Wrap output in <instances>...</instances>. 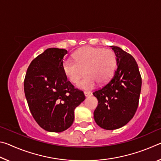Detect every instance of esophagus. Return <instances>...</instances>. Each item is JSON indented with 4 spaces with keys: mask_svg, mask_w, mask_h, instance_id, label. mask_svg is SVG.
Returning <instances> with one entry per match:
<instances>
[{
    "mask_svg": "<svg viewBox=\"0 0 161 161\" xmlns=\"http://www.w3.org/2000/svg\"><path fill=\"white\" fill-rule=\"evenodd\" d=\"M84 96H85L86 97H90L92 95V93L91 92H87V91H85L84 92Z\"/></svg>",
    "mask_w": 161,
    "mask_h": 161,
    "instance_id": "obj_1",
    "label": "esophagus"
}]
</instances>
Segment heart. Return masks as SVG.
Returning <instances> with one entry per match:
<instances>
[{
  "label": "heart",
  "instance_id": "1",
  "mask_svg": "<svg viewBox=\"0 0 161 161\" xmlns=\"http://www.w3.org/2000/svg\"><path fill=\"white\" fill-rule=\"evenodd\" d=\"M73 58L75 62L67 59L62 62V69L72 84L77 83L85 72L86 75L77 84L80 89H92L97 82L107 84L115 72L117 58L111 49L86 46L76 51Z\"/></svg>",
  "mask_w": 161,
  "mask_h": 161
}]
</instances>
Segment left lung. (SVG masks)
I'll return each instance as SVG.
<instances>
[{
	"label": "left lung",
	"mask_w": 161,
	"mask_h": 161,
	"mask_svg": "<svg viewBox=\"0 0 161 161\" xmlns=\"http://www.w3.org/2000/svg\"><path fill=\"white\" fill-rule=\"evenodd\" d=\"M116 53L117 69L107 84L96 92L98 106L94 118L99 126L114 130L129 122L137 110L141 89V77L135 59L117 46H110Z\"/></svg>",
	"instance_id": "1"
}]
</instances>
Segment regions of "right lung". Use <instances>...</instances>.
<instances>
[{
    "label": "right lung",
    "instance_id": "add662e5",
    "mask_svg": "<svg viewBox=\"0 0 161 161\" xmlns=\"http://www.w3.org/2000/svg\"><path fill=\"white\" fill-rule=\"evenodd\" d=\"M64 49L48 48L32 61L24 81L30 111L39 126L47 131L62 132L75 119V109L85 99L62 69Z\"/></svg>",
    "mask_w": 161,
    "mask_h": 161
}]
</instances>
